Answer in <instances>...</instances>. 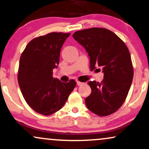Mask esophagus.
Masks as SVG:
<instances>
[{
  "mask_svg": "<svg viewBox=\"0 0 149 149\" xmlns=\"http://www.w3.org/2000/svg\"><path fill=\"white\" fill-rule=\"evenodd\" d=\"M83 84H84V83L80 82V81H77V86H81V85H83Z\"/></svg>",
  "mask_w": 149,
  "mask_h": 149,
  "instance_id": "esophagus-1",
  "label": "esophagus"
}]
</instances>
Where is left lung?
Returning <instances> with one entry per match:
<instances>
[{
    "instance_id": "8db88e82",
    "label": "left lung",
    "mask_w": 149,
    "mask_h": 149,
    "mask_svg": "<svg viewBox=\"0 0 149 149\" xmlns=\"http://www.w3.org/2000/svg\"><path fill=\"white\" fill-rule=\"evenodd\" d=\"M72 36L88 53L90 70L100 67L104 74L101 83L88 82L92 93L85 100L87 107L100 116L114 113L126 99L134 77L127 46L114 33L103 28L78 31Z\"/></svg>"
}]
</instances>
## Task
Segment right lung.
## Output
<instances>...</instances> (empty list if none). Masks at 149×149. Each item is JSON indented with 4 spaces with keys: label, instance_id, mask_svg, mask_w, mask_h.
<instances>
[{
    "label": "right lung",
    "instance_id": "add662e5",
    "mask_svg": "<svg viewBox=\"0 0 149 149\" xmlns=\"http://www.w3.org/2000/svg\"><path fill=\"white\" fill-rule=\"evenodd\" d=\"M70 33H51L32 40L21 55L18 74L23 97L36 112L49 116L61 109L76 86L53 77L61 49Z\"/></svg>",
    "mask_w": 149,
    "mask_h": 149
}]
</instances>
